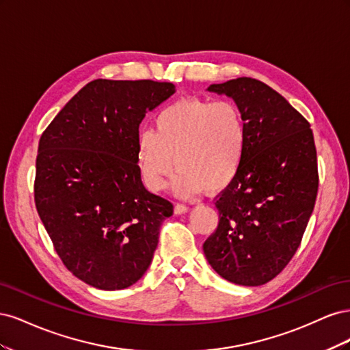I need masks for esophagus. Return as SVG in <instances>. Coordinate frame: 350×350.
<instances>
[{
	"label": "esophagus",
	"mask_w": 350,
	"mask_h": 350,
	"mask_svg": "<svg viewBox=\"0 0 350 350\" xmlns=\"http://www.w3.org/2000/svg\"><path fill=\"white\" fill-rule=\"evenodd\" d=\"M174 211H175V215H184V213H187V211H188V206L181 204V203H178V204L175 206Z\"/></svg>",
	"instance_id": "esophagus-1"
}]
</instances>
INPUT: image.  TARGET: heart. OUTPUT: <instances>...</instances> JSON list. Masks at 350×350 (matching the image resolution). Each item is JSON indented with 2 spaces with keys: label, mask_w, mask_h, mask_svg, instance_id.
I'll list each match as a JSON object with an SVG mask.
<instances>
[{
  "label": "heart",
  "mask_w": 350,
  "mask_h": 350,
  "mask_svg": "<svg viewBox=\"0 0 350 350\" xmlns=\"http://www.w3.org/2000/svg\"><path fill=\"white\" fill-rule=\"evenodd\" d=\"M247 140V122L237 103L183 99L157 112L154 133L137 134V171L153 193L166 187L174 166L176 196L194 197L203 188L217 193L237 176Z\"/></svg>",
  "instance_id": "b5f03b06"
}]
</instances>
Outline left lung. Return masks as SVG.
Instances as JSON below:
<instances>
[{"mask_svg": "<svg viewBox=\"0 0 350 350\" xmlns=\"http://www.w3.org/2000/svg\"><path fill=\"white\" fill-rule=\"evenodd\" d=\"M247 122L248 140L237 176L216 197L219 225L204 256L221 278L242 286L270 282L295 256L319 191L310 122L266 83L239 77L210 84Z\"/></svg>", "mask_w": 350, "mask_h": 350, "instance_id": "left-lung-1", "label": "left lung"}]
</instances>
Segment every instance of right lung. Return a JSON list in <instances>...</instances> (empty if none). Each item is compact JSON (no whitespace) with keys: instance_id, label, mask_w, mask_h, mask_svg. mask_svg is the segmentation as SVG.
Instances as JSON below:
<instances>
[{"instance_id":"1","label":"right lung","mask_w":350,"mask_h":350,"mask_svg":"<svg viewBox=\"0 0 350 350\" xmlns=\"http://www.w3.org/2000/svg\"><path fill=\"white\" fill-rule=\"evenodd\" d=\"M175 93L153 80L88 83L40 135L35 203L74 276L120 291L149 269L171 201L144 188L135 137L149 111Z\"/></svg>"}]
</instances>
